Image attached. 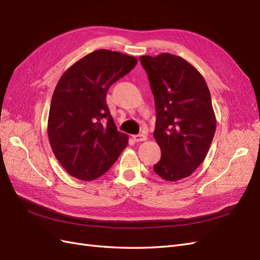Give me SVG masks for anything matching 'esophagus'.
Masks as SVG:
<instances>
[{
	"mask_svg": "<svg viewBox=\"0 0 260 260\" xmlns=\"http://www.w3.org/2000/svg\"><path fill=\"white\" fill-rule=\"evenodd\" d=\"M147 139V136L145 134H138V135H135L134 136V140L136 143H139V142H144V140Z\"/></svg>",
	"mask_w": 260,
	"mask_h": 260,
	"instance_id": "1",
	"label": "esophagus"
}]
</instances>
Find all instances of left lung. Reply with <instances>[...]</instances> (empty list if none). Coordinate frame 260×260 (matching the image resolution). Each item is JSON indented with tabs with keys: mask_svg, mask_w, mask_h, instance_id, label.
<instances>
[{
	"mask_svg": "<svg viewBox=\"0 0 260 260\" xmlns=\"http://www.w3.org/2000/svg\"><path fill=\"white\" fill-rule=\"evenodd\" d=\"M155 105L153 137L161 159L153 171L174 182L204 162L216 132L211 95L204 77L184 58L162 53L139 57Z\"/></svg>",
	"mask_w": 260,
	"mask_h": 260,
	"instance_id": "1",
	"label": "left lung"
}]
</instances>
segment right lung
I'll return each instance as SVG.
<instances>
[{"label": "right lung", "mask_w": 260, "mask_h": 260, "mask_svg": "<svg viewBox=\"0 0 260 260\" xmlns=\"http://www.w3.org/2000/svg\"><path fill=\"white\" fill-rule=\"evenodd\" d=\"M137 58L97 50L80 58L58 80L52 95L48 136L55 158L70 175L92 181L105 174L128 144L107 105L110 86L128 74Z\"/></svg>", "instance_id": "right-lung-1"}]
</instances>
